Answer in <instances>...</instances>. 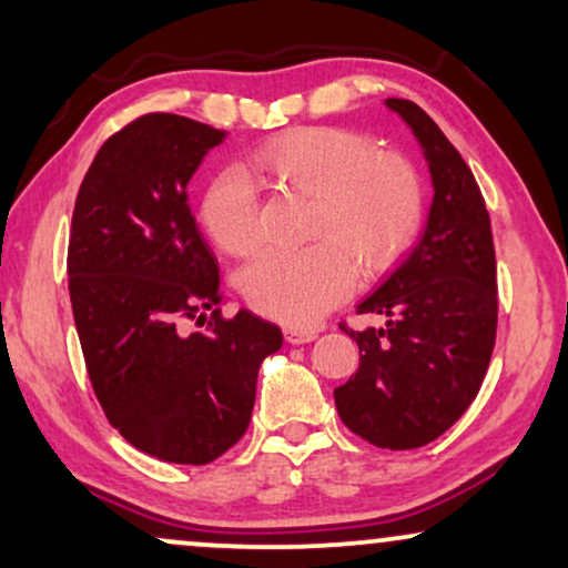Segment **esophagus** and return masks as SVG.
Returning <instances> with one entry per match:
<instances>
[{"instance_id":"34e87169","label":"esophagus","mask_w":568,"mask_h":568,"mask_svg":"<svg viewBox=\"0 0 568 568\" xmlns=\"http://www.w3.org/2000/svg\"><path fill=\"white\" fill-rule=\"evenodd\" d=\"M284 338L290 344H310V341L317 338V333L307 328H284Z\"/></svg>"}]
</instances>
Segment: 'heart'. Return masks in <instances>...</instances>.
I'll return each mask as SVG.
<instances>
[{"label": "heart", "instance_id": "heart-1", "mask_svg": "<svg viewBox=\"0 0 568 568\" xmlns=\"http://www.w3.org/2000/svg\"><path fill=\"white\" fill-rule=\"evenodd\" d=\"M271 181L313 199L302 251H263L240 274V290L258 313L286 325H310L352 290L354 271L377 274L416 237L424 189L416 168L377 152L367 136L336 126L294 129L253 154ZM258 193L240 170L209 183L199 216L222 251L258 245Z\"/></svg>", "mask_w": 568, "mask_h": 568}]
</instances>
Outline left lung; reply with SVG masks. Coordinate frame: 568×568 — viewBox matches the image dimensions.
<instances>
[{
  "mask_svg": "<svg viewBox=\"0 0 568 568\" xmlns=\"http://www.w3.org/2000/svg\"><path fill=\"white\" fill-rule=\"evenodd\" d=\"M385 105L424 146L434 201L418 243L356 307L383 315V328L341 323L359 367L333 395L341 422L369 445L416 449L445 434L484 383L499 321L496 253L484 193L460 152L416 103Z\"/></svg>",
  "mask_w": 568,
  "mask_h": 568,
  "instance_id": "left-lung-1",
  "label": "left lung"
}]
</instances>
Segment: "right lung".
Instances as JSON below:
<instances>
[{
	"instance_id": "1",
	"label": "right lung",
	"mask_w": 568,
	"mask_h": 568,
	"mask_svg": "<svg viewBox=\"0 0 568 568\" xmlns=\"http://www.w3.org/2000/svg\"><path fill=\"white\" fill-rule=\"evenodd\" d=\"M224 136L139 115L100 146L69 230V297L100 408L129 445L178 465L243 437L261 362L282 348L274 323L222 315L220 268L189 209L185 185ZM189 320L205 331L185 334Z\"/></svg>"
}]
</instances>
